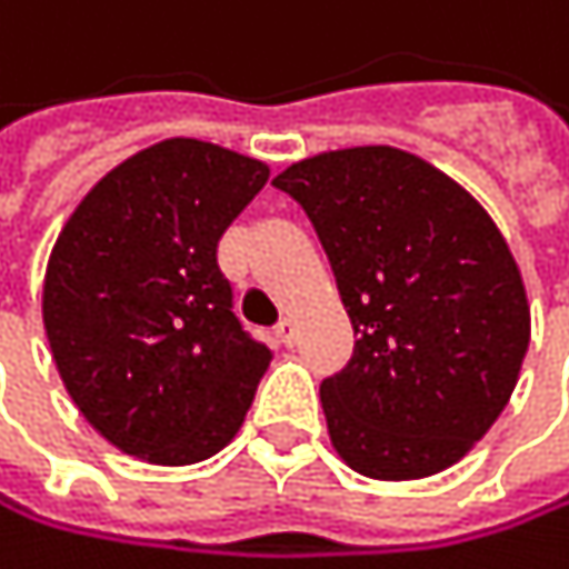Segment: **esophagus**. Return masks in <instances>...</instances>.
I'll return each instance as SVG.
<instances>
[{"label":"esophagus","mask_w":569,"mask_h":569,"mask_svg":"<svg viewBox=\"0 0 569 569\" xmlns=\"http://www.w3.org/2000/svg\"><path fill=\"white\" fill-rule=\"evenodd\" d=\"M297 337H300V330H297V320L282 317V320L276 323V340H279L282 347H293V343H297Z\"/></svg>","instance_id":"obj_1"}]
</instances>
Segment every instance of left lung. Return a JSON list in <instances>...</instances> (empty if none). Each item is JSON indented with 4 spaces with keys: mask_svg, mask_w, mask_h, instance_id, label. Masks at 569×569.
Instances as JSON below:
<instances>
[{
    "mask_svg": "<svg viewBox=\"0 0 569 569\" xmlns=\"http://www.w3.org/2000/svg\"><path fill=\"white\" fill-rule=\"evenodd\" d=\"M310 216L350 313V363L320 387L337 453L373 480L453 467L503 413L527 347L517 259L487 209L393 146L293 162L272 179Z\"/></svg>",
    "mask_w": 569,
    "mask_h": 569,
    "instance_id": "obj_1",
    "label": "left lung"
}]
</instances>
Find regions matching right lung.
<instances>
[{
    "label": "right lung",
    "mask_w": 569,
    "mask_h": 569,
    "mask_svg": "<svg viewBox=\"0 0 569 569\" xmlns=\"http://www.w3.org/2000/svg\"><path fill=\"white\" fill-rule=\"evenodd\" d=\"M266 179L259 159L166 139L106 172L62 226L46 337L72 403L122 453L199 463L242 427L272 353L236 320L216 246Z\"/></svg>",
    "instance_id": "right-lung-1"
}]
</instances>
